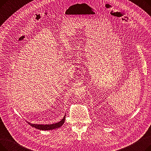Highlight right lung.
Here are the masks:
<instances>
[{
	"instance_id": "obj_1",
	"label": "right lung",
	"mask_w": 151,
	"mask_h": 151,
	"mask_svg": "<svg viewBox=\"0 0 151 151\" xmlns=\"http://www.w3.org/2000/svg\"><path fill=\"white\" fill-rule=\"evenodd\" d=\"M65 119V115L63 116V119L60 121H59L58 123H55V124L43 125V124H32L30 122H28V123L32 127H35V129H39L40 130H53L55 129H58V128L60 127H61L62 125H63V124H64Z\"/></svg>"
}]
</instances>
